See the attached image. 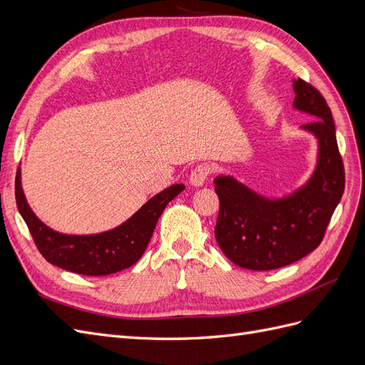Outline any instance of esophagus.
I'll use <instances>...</instances> for the list:
<instances>
[{"instance_id":"34e87169","label":"esophagus","mask_w":365,"mask_h":365,"mask_svg":"<svg viewBox=\"0 0 365 365\" xmlns=\"http://www.w3.org/2000/svg\"><path fill=\"white\" fill-rule=\"evenodd\" d=\"M210 172H212V170H210V165H207V164L196 165V168L192 170V173L189 176L190 184L195 185V187H201L205 182V180L208 178Z\"/></svg>"}]
</instances>
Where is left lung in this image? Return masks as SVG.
Here are the masks:
<instances>
[{
	"label": "left lung",
	"instance_id": "left-lung-1",
	"mask_svg": "<svg viewBox=\"0 0 365 365\" xmlns=\"http://www.w3.org/2000/svg\"><path fill=\"white\" fill-rule=\"evenodd\" d=\"M294 108L312 115L303 125L318 140V163L303 187L280 200H268L231 176H217V244L237 267L269 271L312 252L324 237L344 193V164L338 150L335 123L324 97L302 79L294 81Z\"/></svg>",
	"mask_w": 365,
	"mask_h": 365
}]
</instances>
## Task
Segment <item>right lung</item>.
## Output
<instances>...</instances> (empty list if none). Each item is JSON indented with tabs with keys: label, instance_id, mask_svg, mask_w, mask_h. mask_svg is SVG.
<instances>
[{
	"label": "right lung",
	"instance_id": "right-lung-1",
	"mask_svg": "<svg viewBox=\"0 0 365 365\" xmlns=\"http://www.w3.org/2000/svg\"><path fill=\"white\" fill-rule=\"evenodd\" d=\"M182 190V184L168 187L150 197L134 216L114 230L90 236H68L53 231L41 222L26 201L19 170L15 180L18 210L43 259L62 269L82 275L114 274L138 262L165 205Z\"/></svg>",
	"mask_w": 365,
	"mask_h": 365
}]
</instances>
